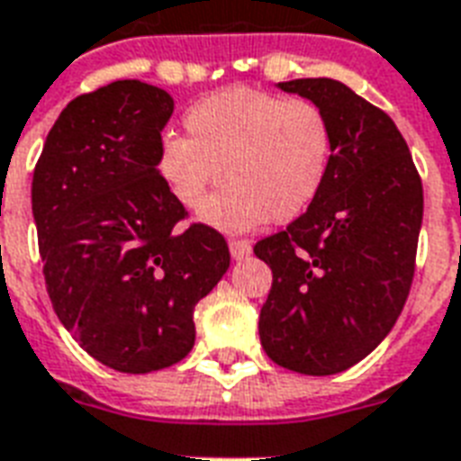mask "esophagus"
<instances>
[{
    "label": "esophagus",
    "instance_id": "34e87169",
    "mask_svg": "<svg viewBox=\"0 0 461 461\" xmlns=\"http://www.w3.org/2000/svg\"><path fill=\"white\" fill-rule=\"evenodd\" d=\"M228 248H230V257H233V259H245V257H249V252H252V245H249L248 240H230L228 242Z\"/></svg>",
    "mask_w": 461,
    "mask_h": 461
}]
</instances>
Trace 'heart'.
Listing matches in <instances>:
<instances>
[{
    "label": "heart",
    "mask_w": 461,
    "mask_h": 461,
    "mask_svg": "<svg viewBox=\"0 0 461 461\" xmlns=\"http://www.w3.org/2000/svg\"><path fill=\"white\" fill-rule=\"evenodd\" d=\"M182 127L185 137L160 139L156 173L187 212L228 179L199 212L202 223L221 233L301 219L330 177L334 134L315 103L233 86L194 103Z\"/></svg>",
    "instance_id": "1"
}]
</instances>
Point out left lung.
I'll return each instance as SVG.
<instances>
[{
	"mask_svg": "<svg viewBox=\"0 0 461 461\" xmlns=\"http://www.w3.org/2000/svg\"><path fill=\"white\" fill-rule=\"evenodd\" d=\"M322 110L334 134L317 202L255 255L274 281L259 339L276 366L334 375L375 351L411 288L423 187L392 117L334 78L276 84Z\"/></svg>",
	"mask_w": 461,
	"mask_h": 461,
	"instance_id": "8db88e82",
	"label": "left lung"
}]
</instances>
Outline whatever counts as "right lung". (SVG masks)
<instances>
[{
  "label": "right lung",
  "mask_w": 461,
  "mask_h": 461,
  "mask_svg": "<svg viewBox=\"0 0 461 461\" xmlns=\"http://www.w3.org/2000/svg\"><path fill=\"white\" fill-rule=\"evenodd\" d=\"M173 115L163 88L124 78L74 98L33 173L42 274L64 330L103 366L151 373L194 346V305L223 279L230 252L156 173Z\"/></svg>",
  "instance_id": "add662e5"
}]
</instances>
